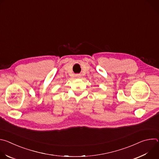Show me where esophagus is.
<instances>
[{
    "mask_svg": "<svg viewBox=\"0 0 159 159\" xmlns=\"http://www.w3.org/2000/svg\"><path fill=\"white\" fill-rule=\"evenodd\" d=\"M75 77H76V78H80V75L77 74V75H75Z\"/></svg>",
    "mask_w": 159,
    "mask_h": 159,
    "instance_id": "obj_1",
    "label": "esophagus"
}]
</instances>
